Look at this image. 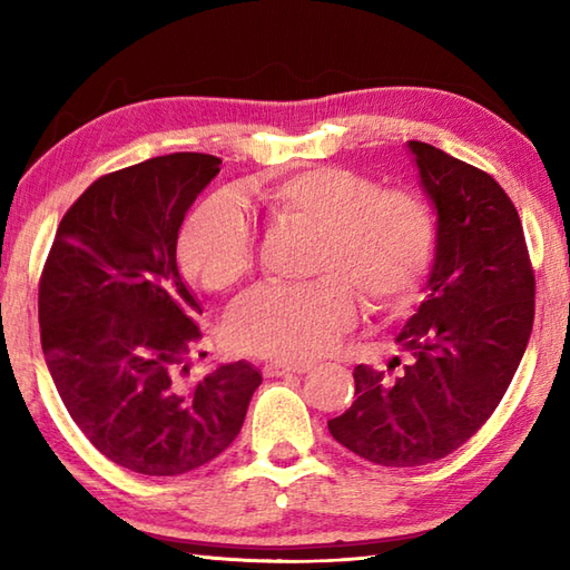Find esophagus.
<instances>
[{"instance_id":"1","label":"esophagus","mask_w":570,"mask_h":570,"mask_svg":"<svg viewBox=\"0 0 570 570\" xmlns=\"http://www.w3.org/2000/svg\"><path fill=\"white\" fill-rule=\"evenodd\" d=\"M311 365H286V362H269L264 365V377H288V374H304Z\"/></svg>"}]
</instances>
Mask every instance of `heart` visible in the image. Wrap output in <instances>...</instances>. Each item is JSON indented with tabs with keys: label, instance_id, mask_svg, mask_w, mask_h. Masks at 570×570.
Instances as JSON below:
<instances>
[{
	"label": "heart",
	"instance_id": "obj_1",
	"mask_svg": "<svg viewBox=\"0 0 570 570\" xmlns=\"http://www.w3.org/2000/svg\"><path fill=\"white\" fill-rule=\"evenodd\" d=\"M276 225L313 229V282L264 284L242 296L225 318V337L239 353L278 362L321 357L357 316V294L374 313L406 306L435 252V215L426 198L345 166H311L252 190ZM184 272L227 292L254 266L249 217L233 193L205 198L178 237Z\"/></svg>",
	"mask_w": 570,
	"mask_h": 570
}]
</instances>
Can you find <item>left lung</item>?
<instances>
[{
    "instance_id": "1",
    "label": "left lung",
    "mask_w": 570,
    "mask_h": 570,
    "mask_svg": "<svg viewBox=\"0 0 570 570\" xmlns=\"http://www.w3.org/2000/svg\"><path fill=\"white\" fill-rule=\"evenodd\" d=\"M409 149L439 215L429 294L396 335L406 365L396 377L357 365V399L328 421L337 443L384 468L463 445L502 402L534 325V266L504 188L431 144Z\"/></svg>"
}]
</instances>
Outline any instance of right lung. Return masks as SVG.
<instances>
[{"label":"right lung","mask_w":570,"mask_h":570,"mask_svg":"<svg viewBox=\"0 0 570 570\" xmlns=\"http://www.w3.org/2000/svg\"><path fill=\"white\" fill-rule=\"evenodd\" d=\"M220 164L178 151L100 176L63 215L41 272V347L56 390L88 441L141 475L210 463L262 384L245 360L186 382L203 311L178 274L176 242Z\"/></svg>","instance_id":"right-lung-1"}]
</instances>
